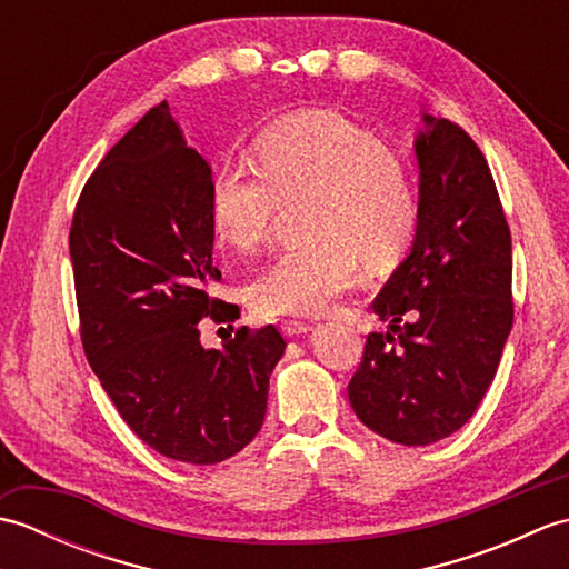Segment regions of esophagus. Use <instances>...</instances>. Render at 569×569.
Masks as SVG:
<instances>
[{
    "label": "esophagus",
    "mask_w": 569,
    "mask_h": 569,
    "mask_svg": "<svg viewBox=\"0 0 569 569\" xmlns=\"http://www.w3.org/2000/svg\"><path fill=\"white\" fill-rule=\"evenodd\" d=\"M281 330H283L286 337H300V335L310 332L312 325H310V322H300V320H286V322L281 325Z\"/></svg>",
    "instance_id": "obj_1"
}]
</instances>
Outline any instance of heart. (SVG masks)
I'll list each match as a JSON object with an SVG mask.
<instances>
[{"mask_svg":"<svg viewBox=\"0 0 569 569\" xmlns=\"http://www.w3.org/2000/svg\"><path fill=\"white\" fill-rule=\"evenodd\" d=\"M257 171L224 163L210 183L214 232L237 251H257L286 204L308 200L306 244L283 251L253 278L261 316H318L371 271H389L416 234L418 202L408 168L342 114L303 110L253 141Z\"/></svg>","mask_w":569,"mask_h":569,"instance_id":"obj_1","label":"heart"}]
</instances>
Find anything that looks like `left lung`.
<instances>
[{"mask_svg": "<svg viewBox=\"0 0 569 569\" xmlns=\"http://www.w3.org/2000/svg\"><path fill=\"white\" fill-rule=\"evenodd\" d=\"M413 249L373 300L347 386L357 418L398 445H430L475 416L513 325L511 229L485 153L450 119L422 117Z\"/></svg>", "mask_w": 569, "mask_h": 569, "instance_id": "8db88e82", "label": "left lung"}]
</instances>
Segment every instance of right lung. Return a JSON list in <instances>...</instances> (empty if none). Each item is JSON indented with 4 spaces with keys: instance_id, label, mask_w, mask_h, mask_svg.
<instances>
[{
    "instance_id": "obj_1",
    "label": "right lung",
    "mask_w": 569,
    "mask_h": 569,
    "mask_svg": "<svg viewBox=\"0 0 569 569\" xmlns=\"http://www.w3.org/2000/svg\"><path fill=\"white\" fill-rule=\"evenodd\" d=\"M212 171L161 102L84 183L70 224L84 357L139 440L188 465H217L257 438L286 340L273 325L200 345L202 320L239 306L220 283Z\"/></svg>"
}]
</instances>
